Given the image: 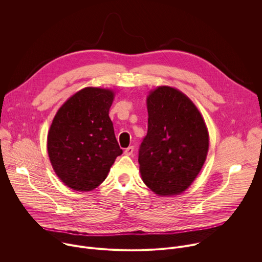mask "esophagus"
<instances>
[{
  "label": "esophagus",
  "instance_id": "esophagus-1",
  "mask_svg": "<svg viewBox=\"0 0 262 262\" xmlns=\"http://www.w3.org/2000/svg\"><path fill=\"white\" fill-rule=\"evenodd\" d=\"M133 152H134V147H133V146L127 147V148L125 149V150H124V155H125V156H132Z\"/></svg>",
  "mask_w": 262,
  "mask_h": 262
}]
</instances>
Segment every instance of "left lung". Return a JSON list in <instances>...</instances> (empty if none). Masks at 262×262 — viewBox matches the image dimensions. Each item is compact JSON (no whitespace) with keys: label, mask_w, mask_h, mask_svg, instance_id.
I'll return each instance as SVG.
<instances>
[{"label":"left lung","mask_w":262,"mask_h":262,"mask_svg":"<svg viewBox=\"0 0 262 262\" xmlns=\"http://www.w3.org/2000/svg\"><path fill=\"white\" fill-rule=\"evenodd\" d=\"M148 132L139 151L144 183L159 196L183 193L200 173L208 129L195 103L180 90L159 86L146 98Z\"/></svg>","instance_id":"left-lung-1"}]
</instances>
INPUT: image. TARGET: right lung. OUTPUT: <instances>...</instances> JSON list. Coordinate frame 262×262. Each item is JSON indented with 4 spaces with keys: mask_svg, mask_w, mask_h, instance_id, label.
I'll list each match as a JSON object with an SVG mask.
<instances>
[{
    "mask_svg": "<svg viewBox=\"0 0 262 262\" xmlns=\"http://www.w3.org/2000/svg\"><path fill=\"white\" fill-rule=\"evenodd\" d=\"M115 93L107 88H83L60 106L53 119L48 155L56 175L71 190L97 188L122 155L108 116Z\"/></svg>",
    "mask_w": 262,
    "mask_h": 262,
    "instance_id": "1",
    "label": "right lung"
}]
</instances>
